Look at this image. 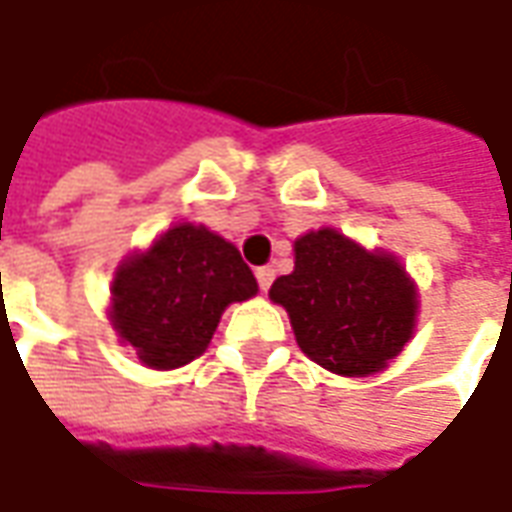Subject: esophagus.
I'll return each mask as SVG.
<instances>
[{
    "label": "esophagus",
    "instance_id": "obj_1",
    "mask_svg": "<svg viewBox=\"0 0 512 512\" xmlns=\"http://www.w3.org/2000/svg\"><path fill=\"white\" fill-rule=\"evenodd\" d=\"M273 276H276V270H273V267H259V270H256V282H259L262 290H267V287L273 285Z\"/></svg>",
    "mask_w": 512,
    "mask_h": 512
}]
</instances>
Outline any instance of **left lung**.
Wrapping results in <instances>:
<instances>
[{
    "label": "left lung",
    "mask_w": 512,
    "mask_h": 512,
    "mask_svg": "<svg viewBox=\"0 0 512 512\" xmlns=\"http://www.w3.org/2000/svg\"><path fill=\"white\" fill-rule=\"evenodd\" d=\"M293 250V273L273 282L270 299L287 310L299 347L339 376L384 370L410 342L419 310L402 262L333 227L310 230Z\"/></svg>",
    "instance_id": "8db88e82"
}]
</instances>
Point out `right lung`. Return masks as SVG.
Returning <instances> with one entry per match:
<instances>
[{"label": "right lung", "mask_w": 512, "mask_h": 512, "mask_svg": "<svg viewBox=\"0 0 512 512\" xmlns=\"http://www.w3.org/2000/svg\"><path fill=\"white\" fill-rule=\"evenodd\" d=\"M256 290L236 247L205 225L182 222L116 267L110 322L145 367L173 370L202 356L225 307Z\"/></svg>", "instance_id": "obj_1"}]
</instances>
